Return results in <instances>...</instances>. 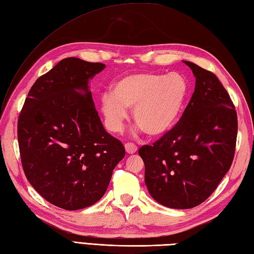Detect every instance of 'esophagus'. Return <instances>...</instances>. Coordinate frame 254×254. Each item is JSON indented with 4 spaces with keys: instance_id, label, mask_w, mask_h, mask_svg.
<instances>
[{
    "instance_id": "obj_1",
    "label": "esophagus",
    "mask_w": 254,
    "mask_h": 254,
    "mask_svg": "<svg viewBox=\"0 0 254 254\" xmlns=\"http://www.w3.org/2000/svg\"><path fill=\"white\" fill-rule=\"evenodd\" d=\"M125 147H126V151L127 152V154H129V155L135 154V152L137 151L136 145H134V144H132V143H127V144L125 145Z\"/></svg>"
}]
</instances>
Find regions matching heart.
<instances>
[{"mask_svg": "<svg viewBox=\"0 0 254 254\" xmlns=\"http://www.w3.org/2000/svg\"><path fill=\"white\" fill-rule=\"evenodd\" d=\"M190 92L184 75L139 72L121 76L110 93L100 97V108L110 129L118 131L133 108L134 122L149 137H160L178 123Z\"/></svg>", "mask_w": 254, "mask_h": 254, "instance_id": "1", "label": "heart"}]
</instances>
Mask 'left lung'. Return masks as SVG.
<instances>
[{
  "mask_svg": "<svg viewBox=\"0 0 254 254\" xmlns=\"http://www.w3.org/2000/svg\"><path fill=\"white\" fill-rule=\"evenodd\" d=\"M183 62L196 78L190 102L170 132L138 150L150 196L182 210L202 203L215 190L232 166L238 129L234 104L217 76Z\"/></svg>",
  "mask_w": 254,
  "mask_h": 254,
  "instance_id": "8db88e82",
  "label": "left lung"
}]
</instances>
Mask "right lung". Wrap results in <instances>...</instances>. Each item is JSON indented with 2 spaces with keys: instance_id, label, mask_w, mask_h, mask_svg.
<instances>
[{
  "instance_id": "add662e5",
  "label": "right lung",
  "mask_w": 254,
  "mask_h": 254,
  "mask_svg": "<svg viewBox=\"0 0 254 254\" xmlns=\"http://www.w3.org/2000/svg\"><path fill=\"white\" fill-rule=\"evenodd\" d=\"M102 63L61 61L28 93L18 119L21 164L31 186L64 210L84 209L102 198L125 146L104 128L90 80Z\"/></svg>"
}]
</instances>
